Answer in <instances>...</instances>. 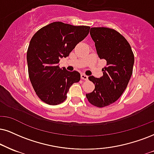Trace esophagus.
Returning a JSON list of instances; mask_svg holds the SVG:
<instances>
[{"instance_id": "obj_1", "label": "esophagus", "mask_w": 154, "mask_h": 154, "mask_svg": "<svg viewBox=\"0 0 154 154\" xmlns=\"http://www.w3.org/2000/svg\"><path fill=\"white\" fill-rule=\"evenodd\" d=\"M81 79H82V80H85V81L88 80V75H85V74H81Z\"/></svg>"}]
</instances>
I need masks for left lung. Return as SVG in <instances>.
<instances>
[{"mask_svg": "<svg viewBox=\"0 0 154 154\" xmlns=\"http://www.w3.org/2000/svg\"><path fill=\"white\" fill-rule=\"evenodd\" d=\"M90 34L98 57L106 60V66L100 79L88 77L95 89L86 96L93 106L103 108L116 101L126 88L133 73L134 55L127 40L113 28H91Z\"/></svg>", "mask_w": 154, "mask_h": 154, "instance_id": "obj_1", "label": "left lung"}]
</instances>
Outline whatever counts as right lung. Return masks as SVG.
<instances>
[{"label":"right lung","instance_id":"add662e5","mask_svg":"<svg viewBox=\"0 0 154 154\" xmlns=\"http://www.w3.org/2000/svg\"><path fill=\"white\" fill-rule=\"evenodd\" d=\"M90 27L54 22L33 35L27 51L28 75L35 94L49 105L63 103L69 88L80 81L79 72L59 67L60 58L69 56L89 33Z\"/></svg>","mask_w":154,"mask_h":154}]
</instances>
